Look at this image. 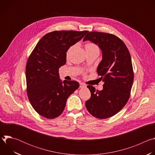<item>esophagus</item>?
Instances as JSON below:
<instances>
[{
  "instance_id": "obj_1",
  "label": "esophagus",
  "mask_w": 155,
  "mask_h": 155,
  "mask_svg": "<svg viewBox=\"0 0 155 155\" xmlns=\"http://www.w3.org/2000/svg\"><path fill=\"white\" fill-rule=\"evenodd\" d=\"M86 84H84V83H80V87H86Z\"/></svg>"
}]
</instances>
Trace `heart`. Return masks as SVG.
I'll return each mask as SVG.
<instances>
[{"label":"heart","mask_w":155,"mask_h":155,"mask_svg":"<svg viewBox=\"0 0 155 155\" xmlns=\"http://www.w3.org/2000/svg\"><path fill=\"white\" fill-rule=\"evenodd\" d=\"M86 51H99V47L93 42H87L85 44Z\"/></svg>","instance_id":"heart-1"}]
</instances>
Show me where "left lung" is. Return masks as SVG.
<instances>
[{
    "instance_id": "8db88e82",
    "label": "left lung",
    "mask_w": 155,
    "mask_h": 155,
    "mask_svg": "<svg viewBox=\"0 0 155 155\" xmlns=\"http://www.w3.org/2000/svg\"><path fill=\"white\" fill-rule=\"evenodd\" d=\"M86 40L96 43L102 50L97 72L104 83L101 91L87 86L91 95L86 101V108L97 118H108L119 112L130 97L134 81L130 55L124 43L114 34L90 32L83 40Z\"/></svg>"
}]
</instances>
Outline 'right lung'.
Instances as JSON below:
<instances>
[{"mask_svg":"<svg viewBox=\"0 0 155 155\" xmlns=\"http://www.w3.org/2000/svg\"><path fill=\"white\" fill-rule=\"evenodd\" d=\"M87 31H55L39 40L26 67L27 94L32 107L48 119L59 117L66 101L80 84L59 79V69L66 62V52L80 40Z\"/></svg>","mask_w":155,"mask_h":155,"instance_id":"1","label":"right lung"}]
</instances>
